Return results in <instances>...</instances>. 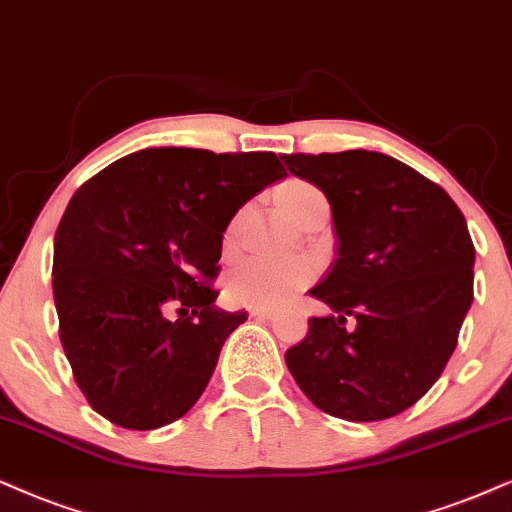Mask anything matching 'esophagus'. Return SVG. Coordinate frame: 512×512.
Returning <instances> with one entry per match:
<instances>
[{
	"mask_svg": "<svg viewBox=\"0 0 512 512\" xmlns=\"http://www.w3.org/2000/svg\"><path fill=\"white\" fill-rule=\"evenodd\" d=\"M248 312L250 316H255V319H269V316H274V309L271 307H250Z\"/></svg>",
	"mask_w": 512,
	"mask_h": 512,
	"instance_id": "esophagus-1",
	"label": "esophagus"
}]
</instances>
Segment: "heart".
<instances>
[{"mask_svg": "<svg viewBox=\"0 0 512 512\" xmlns=\"http://www.w3.org/2000/svg\"><path fill=\"white\" fill-rule=\"evenodd\" d=\"M316 198H323L314 186L304 181H290L278 191V205L286 217L297 219ZM236 224L231 222L226 231V243L236 234ZM314 278V264L309 260H274V257H250L241 267H236L229 278V295L236 302L250 307H278L286 304L295 293L309 286Z\"/></svg>", "mask_w": 512, "mask_h": 512, "instance_id": "obj_1", "label": "heart"}]
</instances>
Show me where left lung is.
<instances>
[{"instance_id": "obj_1", "label": "left lung", "mask_w": 512, "mask_h": 512, "mask_svg": "<svg viewBox=\"0 0 512 512\" xmlns=\"http://www.w3.org/2000/svg\"><path fill=\"white\" fill-rule=\"evenodd\" d=\"M288 172L323 191L338 257L309 290L331 314L286 352L316 409L352 423L406 411L442 375L472 304L463 212L442 186L385 153L283 155Z\"/></svg>"}]
</instances>
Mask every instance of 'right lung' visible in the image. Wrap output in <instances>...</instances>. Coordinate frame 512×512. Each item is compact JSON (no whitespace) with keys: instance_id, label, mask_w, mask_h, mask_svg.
<instances>
[{"instance_id":"obj_1","label":"right lung","mask_w":512,"mask_h":512,"mask_svg":"<svg viewBox=\"0 0 512 512\" xmlns=\"http://www.w3.org/2000/svg\"><path fill=\"white\" fill-rule=\"evenodd\" d=\"M283 177L274 153L163 146L115 160L75 191L51 276L61 345L96 413L155 430L200 399L248 319L215 307L224 231Z\"/></svg>"}]
</instances>
